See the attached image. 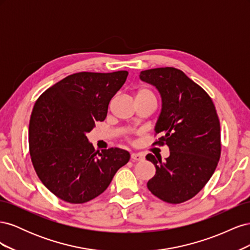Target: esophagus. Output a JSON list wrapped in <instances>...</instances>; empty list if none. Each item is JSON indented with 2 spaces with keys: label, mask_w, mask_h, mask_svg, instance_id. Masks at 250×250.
<instances>
[{
  "label": "esophagus",
  "mask_w": 250,
  "mask_h": 250,
  "mask_svg": "<svg viewBox=\"0 0 250 250\" xmlns=\"http://www.w3.org/2000/svg\"><path fill=\"white\" fill-rule=\"evenodd\" d=\"M145 156L141 153H131V160L133 162H138V161H143Z\"/></svg>",
  "instance_id": "obj_1"
}]
</instances>
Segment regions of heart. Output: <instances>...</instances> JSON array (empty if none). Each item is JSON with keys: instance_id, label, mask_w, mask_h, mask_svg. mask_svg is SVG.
<instances>
[{"instance_id": "1", "label": "heart", "mask_w": 250, "mask_h": 250, "mask_svg": "<svg viewBox=\"0 0 250 250\" xmlns=\"http://www.w3.org/2000/svg\"><path fill=\"white\" fill-rule=\"evenodd\" d=\"M135 100L141 101V100H155V96L152 93V90H150L147 87H141L137 90L135 93Z\"/></svg>"}]
</instances>
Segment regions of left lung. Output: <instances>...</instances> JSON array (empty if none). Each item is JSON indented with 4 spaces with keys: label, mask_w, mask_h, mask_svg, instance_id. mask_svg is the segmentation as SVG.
Here are the masks:
<instances>
[{
    "label": "left lung",
    "mask_w": 250,
    "mask_h": 250,
    "mask_svg": "<svg viewBox=\"0 0 250 250\" xmlns=\"http://www.w3.org/2000/svg\"><path fill=\"white\" fill-rule=\"evenodd\" d=\"M140 78L162 96V111L155 126L161 134L153 145H167L170 156L147 154L155 175L147 187L161 200L177 204L197 195L213 175L221 154L220 122L210 97L175 67L142 71Z\"/></svg>",
    "instance_id": "obj_1"
}]
</instances>
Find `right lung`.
<instances>
[{"label":"right lung","mask_w":250,"mask_h":250,"mask_svg":"<svg viewBox=\"0 0 250 250\" xmlns=\"http://www.w3.org/2000/svg\"><path fill=\"white\" fill-rule=\"evenodd\" d=\"M127 71L80 72L49 87L36 100L29 123V151L37 176L69 203H84L106 190L129 161L120 148L95 150L86 133L105 120Z\"/></svg>","instance_id":"obj_1"}]
</instances>
